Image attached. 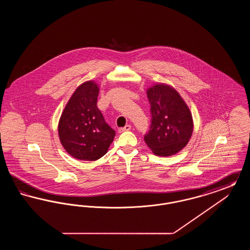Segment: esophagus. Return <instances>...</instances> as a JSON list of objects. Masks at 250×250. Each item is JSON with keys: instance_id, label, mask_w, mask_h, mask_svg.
<instances>
[{"instance_id": "1", "label": "esophagus", "mask_w": 250, "mask_h": 250, "mask_svg": "<svg viewBox=\"0 0 250 250\" xmlns=\"http://www.w3.org/2000/svg\"><path fill=\"white\" fill-rule=\"evenodd\" d=\"M131 129L130 125H126L125 127H121L119 129V132H125V131H128Z\"/></svg>"}]
</instances>
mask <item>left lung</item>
<instances>
[{"mask_svg": "<svg viewBox=\"0 0 250 250\" xmlns=\"http://www.w3.org/2000/svg\"><path fill=\"white\" fill-rule=\"evenodd\" d=\"M147 97L152 119L144 142L158 156L177 154L188 144L193 133L189 108L178 92L166 84L150 87Z\"/></svg>", "mask_w": 250, "mask_h": 250, "instance_id": "1", "label": "left lung"}]
</instances>
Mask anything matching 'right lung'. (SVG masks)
Here are the masks:
<instances>
[{
  "instance_id": "obj_1",
  "label": "right lung",
  "mask_w": 250,
  "mask_h": 250,
  "mask_svg": "<svg viewBox=\"0 0 250 250\" xmlns=\"http://www.w3.org/2000/svg\"><path fill=\"white\" fill-rule=\"evenodd\" d=\"M98 93L95 82L80 85L60 118L61 143L69 155L80 160L95 161L102 157L115 136L97 107Z\"/></svg>"
}]
</instances>
